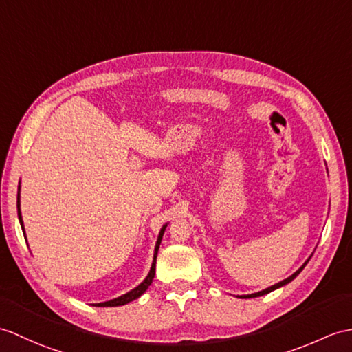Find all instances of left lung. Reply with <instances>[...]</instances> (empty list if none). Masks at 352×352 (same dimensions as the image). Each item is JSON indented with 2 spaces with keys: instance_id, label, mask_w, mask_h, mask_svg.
<instances>
[{
  "instance_id": "left-lung-1",
  "label": "left lung",
  "mask_w": 352,
  "mask_h": 352,
  "mask_svg": "<svg viewBox=\"0 0 352 352\" xmlns=\"http://www.w3.org/2000/svg\"><path fill=\"white\" fill-rule=\"evenodd\" d=\"M314 255V253H312ZM312 255H310L306 261H305V264L301 265L296 273L294 274H291L289 277H287V279H283L282 282H277V283H274V285H272V287H268V288H265V289H263V291H258V292H253V294H248V296H240L241 298H255V297H261V296H265V294H268V292H272V291H274V289H277V288H282V287H285V285H288L289 282H292L294 279H296V277L301 273V270H303L306 265H307V263H309V259L312 258Z\"/></svg>"
}]
</instances>
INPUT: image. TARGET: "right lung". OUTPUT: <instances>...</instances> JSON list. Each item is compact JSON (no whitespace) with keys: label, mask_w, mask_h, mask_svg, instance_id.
Returning a JSON list of instances; mask_svg holds the SVG:
<instances>
[{"label":"right lung","mask_w":352,"mask_h":352,"mask_svg":"<svg viewBox=\"0 0 352 352\" xmlns=\"http://www.w3.org/2000/svg\"><path fill=\"white\" fill-rule=\"evenodd\" d=\"M18 217H19V223H21V228L23 234H25V228H23V220H22V213H21V182H19V186H18ZM169 222L163 225L160 228V232L157 235V241H156V246H154V255H153V263H151V268L148 274H146L145 279L138 285L136 288L130 289L129 292L122 294V296L117 297V298H112L109 301H103V303H96L93 306H97V307H113V306H124L127 303H130V301H133L136 298H139L142 296V294L148 289L150 285L153 283V279H154V274H156V258H157V252H159V248H160V243H162V239H163V234H165L166 228H168Z\"/></svg>","instance_id":"obj_1"}]
</instances>
